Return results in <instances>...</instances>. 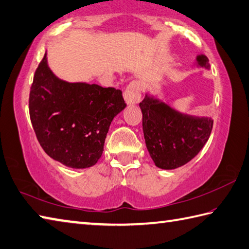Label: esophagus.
Segmentation results:
<instances>
[{
    "label": "esophagus",
    "instance_id": "34e87169",
    "mask_svg": "<svg viewBox=\"0 0 249 249\" xmlns=\"http://www.w3.org/2000/svg\"><path fill=\"white\" fill-rule=\"evenodd\" d=\"M124 99L128 106H134L138 104L141 99V89L139 82L134 81L126 87L124 91Z\"/></svg>",
    "mask_w": 249,
    "mask_h": 249
}]
</instances>
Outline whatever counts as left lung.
Here are the masks:
<instances>
[{"mask_svg": "<svg viewBox=\"0 0 249 249\" xmlns=\"http://www.w3.org/2000/svg\"><path fill=\"white\" fill-rule=\"evenodd\" d=\"M199 67L209 69L208 58L198 55ZM145 145L154 164L175 169L190 162L205 145L213 121L184 114L149 94L140 102Z\"/></svg>", "mask_w": 249, "mask_h": 249, "instance_id": "obj_1", "label": "left lung"}]
</instances>
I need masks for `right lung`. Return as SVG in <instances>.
Returning <instances> with one entry per match:
<instances>
[{"instance_id":"obj_1","label":"right lung","mask_w":249,"mask_h":249,"mask_svg":"<svg viewBox=\"0 0 249 249\" xmlns=\"http://www.w3.org/2000/svg\"><path fill=\"white\" fill-rule=\"evenodd\" d=\"M125 107L120 89L58 79L47 65L46 53L29 97L31 123L41 147L71 168L98 162L111 122Z\"/></svg>"}]
</instances>
